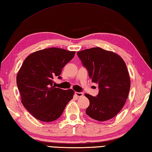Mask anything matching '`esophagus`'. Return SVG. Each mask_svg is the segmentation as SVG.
Returning <instances> with one entry per match:
<instances>
[{"label":"esophagus","mask_w":152,"mask_h":152,"mask_svg":"<svg viewBox=\"0 0 152 152\" xmlns=\"http://www.w3.org/2000/svg\"><path fill=\"white\" fill-rule=\"evenodd\" d=\"M75 94H76L77 97L80 98V97H82V96H83L84 94L82 92H75Z\"/></svg>","instance_id":"obj_1"}]
</instances>
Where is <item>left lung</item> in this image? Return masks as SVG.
<instances>
[{"label":"left lung","mask_w":152,"mask_h":152,"mask_svg":"<svg viewBox=\"0 0 152 152\" xmlns=\"http://www.w3.org/2000/svg\"><path fill=\"white\" fill-rule=\"evenodd\" d=\"M77 55L99 88L95 97L85 94L90 101L86 114L101 122L112 119L122 109L130 88L125 62L118 54L99 47L78 52Z\"/></svg>","instance_id":"8db88e82"}]
</instances>
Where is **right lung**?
I'll return each mask as SVG.
<instances>
[{"label":"right lung","instance_id":"add662e5","mask_svg":"<svg viewBox=\"0 0 152 152\" xmlns=\"http://www.w3.org/2000/svg\"><path fill=\"white\" fill-rule=\"evenodd\" d=\"M75 52L50 48L34 52L24 60L16 77L22 104L33 116L45 122L60 117L74 91L55 88L53 79H62V68Z\"/></svg>","mask_w":152,"mask_h":152}]
</instances>
